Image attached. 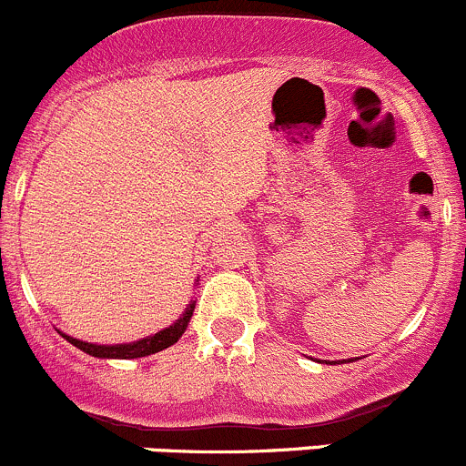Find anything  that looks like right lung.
I'll return each instance as SVG.
<instances>
[{"instance_id":"obj_1","label":"right lung","mask_w":466,"mask_h":466,"mask_svg":"<svg viewBox=\"0 0 466 466\" xmlns=\"http://www.w3.org/2000/svg\"><path fill=\"white\" fill-rule=\"evenodd\" d=\"M194 312V303H189V308L185 310V315L180 317L174 326L165 328V330L156 332V335L147 337V339L134 341V344H117V346H97V344H89V341H80L73 339V337L62 335L66 341H71L73 346H77L80 350L89 352L93 357H105V360H136V357H147L154 355V352L169 349L178 341V337L183 335L185 328H187L189 319H192Z\"/></svg>"}]
</instances>
